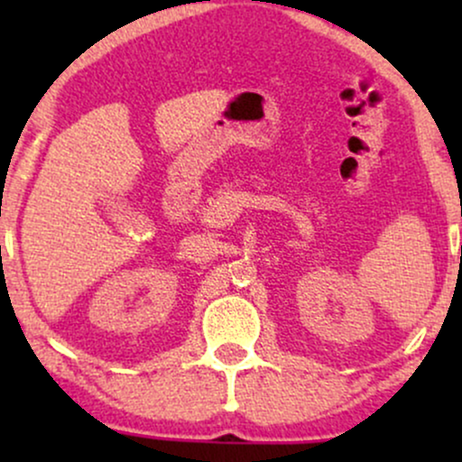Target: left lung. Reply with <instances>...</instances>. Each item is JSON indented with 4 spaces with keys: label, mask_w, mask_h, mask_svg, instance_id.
Here are the masks:
<instances>
[{
    "label": "left lung",
    "mask_w": 462,
    "mask_h": 462,
    "mask_svg": "<svg viewBox=\"0 0 462 462\" xmlns=\"http://www.w3.org/2000/svg\"><path fill=\"white\" fill-rule=\"evenodd\" d=\"M460 256H462V252H460Z\"/></svg>",
    "instance_id": "obj_1"
}]
</instances>
